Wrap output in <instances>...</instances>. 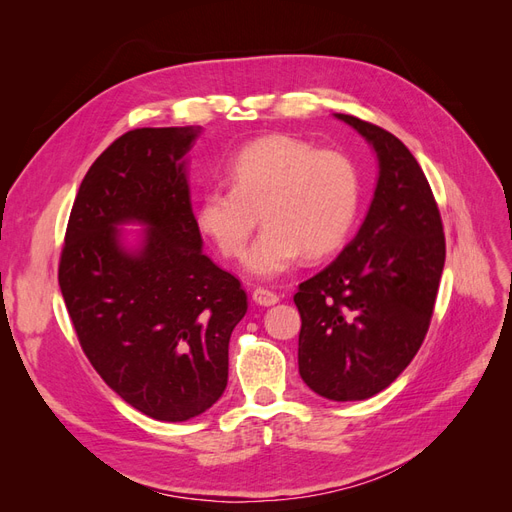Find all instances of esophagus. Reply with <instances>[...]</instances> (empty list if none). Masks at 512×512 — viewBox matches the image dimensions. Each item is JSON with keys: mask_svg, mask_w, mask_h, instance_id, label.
<instances>
[{"mask_svg": "<svg viewBox=\"0 0 512 512\" xmlns=\"http://www.w3.org/2000/svg\"><path fill=\"white\" fill-rule=\"evenodd\" d=\"M252 299H254V303H258V305L269 307V305H275L277 301H280V294H275V292H271V290H267V288H256V290L252 292Z\"/></svg>", "mask_w": 512, "mask_h": 512, "instance_id": "34e87169", "label": "esophagus"}]
</instances>
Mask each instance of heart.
<instances>
[{"label": "heart", "instance_id": "obj_1", "mask_svg": "<svg viewBox=\"0 0 512 512\" xmlns=\"http://www.w3.org/2000/svg\"><path fill=\"white\" fill-rule=\"evenodd\" d=\"M228 185L198 198L196 224L222 256L241 260L258 224L267 228L247 254V271L275 277L303 254L322 258L346 241L361 205V179L342 151L316 149L290 134L243 145L224 166Z\"/></svg>", "mask_w": 512, "mask_h": 512}]
</instances>
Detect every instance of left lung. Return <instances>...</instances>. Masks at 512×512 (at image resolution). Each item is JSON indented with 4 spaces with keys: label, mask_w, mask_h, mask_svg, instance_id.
Listing matches in <instances>:
<instances>
[{
    "label": "left lung",
    "mask_w": 512,
    "mask_h": 512,
    "mask_svg": "<svg viewBox=\"0 0 512 512\" xmlns=\"http://www.w3.org/2000/svg\"><path fill=\"white\" fill-rule=\"evenodd\" d=\"M376 151L365 222L329 267L299 284V374L333 401L384 391L427 335L444 269L442 218L429 181L397 136L335 113Z\"/></svg>",
    "instance_id": "1"
}]
</instances>
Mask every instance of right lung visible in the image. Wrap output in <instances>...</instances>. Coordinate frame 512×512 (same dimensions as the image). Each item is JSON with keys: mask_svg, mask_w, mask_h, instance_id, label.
Returning <instances> with one entry per match:
<instances>
[{"mask_svg": "<svg viewBox=\"0 0 512 512\" xmlns=\"http://www.w3.org/2000/svg\"><path fill=\"white\" fill-rule=\"evenodd\" d=\"M200 128L130 130L91 164L72 205L59 288L89 363L156 421L181 423L218 401L230 333L247 312L235 275L203 252L185 156ZM143 223L142 243H122Z\"/></svg>", "mask_w": 512, "mask_h": 512, "instance_id": "obj_1", "label": "right lung"}]
</instances>
